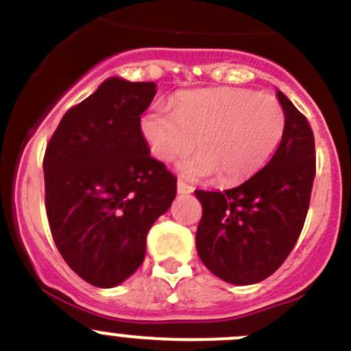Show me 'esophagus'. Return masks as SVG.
Here are the masks:
<instances>
[{
	"mask_svg": "<svg viewBox=\"0 0 351 351\" xmlns=\"http://www.w3.org/2000/svg\"><path fill=\"white\" fill-rule=\"evenodd\" d=\"M178 191L181 193V195H188V193L193 191V186L186 184L184 181H181V179H179V181H178Z\"/></svg>",
	"mask_w": 351,
	"mask_h": 351,
	"instance_id": "obj_1",
	"label": "esophagus"
}]
</instances>
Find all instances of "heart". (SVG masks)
Wrapping results in <instances>:
<instances>
[{
    "instance_id": "b5f03b06",
    "label": "heart",
    "mask_w": 351,
    "mask_h": 351,
    "mask_svg": "<svg viewBox=\"0 0 351 351\" xmlns=\"http://www.w3.org/2000/svg\"><path fill=\"white\" fill-rule=\"evenodd\" d=\"M153 156L172 162L188 154L186 178L217 173L223 184L239 182L261 169L285 132V112L271 94L243 88L193 90L178 95L172 112L153 108L141 120Z\"/></svg>"
}]
</instances>
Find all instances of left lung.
I'll return each mask as SVG.
<instances>
[{
	"mask_svg": "<svg viewBox=\"0 0 351 351\" xmlns=\"http://www.w3.org/2000/svg\"><path fill=\"white\" fill-rule=\"evenodd\" d=\"M276 95L285 112V132L265 169L223 193L195 191L204 208L198 256L228 284H257L280 268L310 207L317 172L313 130L282 92Z\"/></svg>",
	"mask_w": 351,
	"mask_h": 351,
	"instance_id": "left-lung-1",
	"label": "left lung"
}]
</instances>
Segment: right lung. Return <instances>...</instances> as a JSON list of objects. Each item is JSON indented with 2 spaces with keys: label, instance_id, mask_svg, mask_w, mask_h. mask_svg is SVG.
I'll use <instances>...</instances> for the list:
<instances>
[{
  "label": "right lung",
  "instance_id": "obj_1",
  "mask_svg": "<svg viewBox=\"0 0 351 351\" xmlns=\"http://www.w3.org/2000/svg\"><path fill=\"white\" fill-rule=\"evenodd\" d=\"M153 82L109 78L66 111L43 158L51 239L73 271L114 287L144 261L146 237L178 191V178L149 156L141 114Z\"/></svg>",
  "mask_w": 351,
  "mask_h": 351
}]
</instances>
